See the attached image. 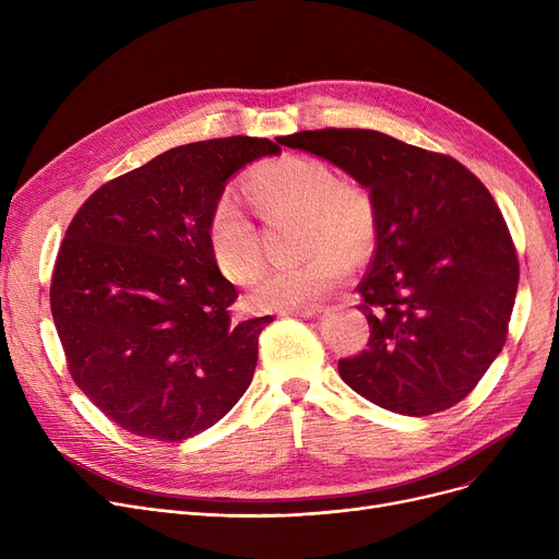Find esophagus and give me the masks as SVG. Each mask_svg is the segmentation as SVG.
I'll use <instances>...</instances> for the list:
<instances>
[{"mask_svg": "<svg viewBox=\"0 0 559 559\" xmlns=\"http://www.w3.org/2000/svg\"><path fill=\"white\" fill-rule=\"evenodd\" d=\"M317 312H321V308H319V306H306V308H289V310H281V314H283V317H304V319L314 317Z\"/></svg>", "mask_w": 559, "mask_h": 559, "instance_id": "obj_1", "label": "esophagus"}]
</instances>
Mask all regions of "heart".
Returning a JSON list of instances; mask_svg holds the SVG:
<instances>
[{
  "instance_id": "b5f03b06",
  "label": "heart",
  "mask_w": 559,
  "mask_h": 559,
  "mask_svg": "<svg viewBox=\"0 0 559 559\" xmlns=\"http://www.w3.org/2000/svg\"><path fill=\"white\" fill-rule=\"evenodd\" d=\"M247 199L264 219L299 215L304 262L264 274L251 304L260 310H289L326 297L348 274L350 260H365L378 238V205L371 190L342 181L324 160L283 156L255 167L247 181ZM205 240L217 270L233 283H249L262 270L258 228L233 192L211 205Z\"/></svg>"
}]
</instances>
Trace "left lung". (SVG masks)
I'll list each match as a JSON object with an SVG mask.
<instances>
[{"mask_svg":"<svg viewBox=\"0 0 559 559\" xmlns=\"http://www.w3.org/2000/svg\"><path fill=\"white\" fill-rule=\"evenodd\" d=\"M333 163L378 205L369 274L358 285L367 348L340 360L344 383L407 417L460 403L501 354L519 285L508 224L489 190L451 156L369 129L278 138Z\"/></svg>","mask_w":559,"mask_h":559,"instance_id":"left-lung-1","label":"left lung"}]
</instances>
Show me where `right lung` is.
<instances>
[{"instance_id": "1", "label": "right lung", "mask_w": 559, "mask_h": 559, "mask_svg": "<svg viewBox=\"0 0 559 559\" xmlns=\"http://www.w3.org/2000/svg\"><path fill=\"white\" fill-rule=\"evenodd\" d=\"M267 138L174 146L95 190L66 230L51 317L79 390L120 428L183 442L247 392L274 317L233 321L238 289L205 240L211 205Z\"/></svg>"}]
</instances>
